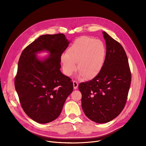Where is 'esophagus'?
Returning a JSON list of instances; mask_svg holds the SVG:
<instances>
[{
  "label": "esophagus",
  "mask_w": 146,
  "mask_h": 146,
  "mask_svg": "<svg viewBox=\"0 0 146 146\" xmlns=\"http://www.w3.org/2000/svg\"><path fill=\"white\" fill-rule=\"evenodd\" d=\"M73 88L74 90H76L78 87V83L76 81H73Z\"/></svg>",
  "instance_id": "1"
}]
</instances>
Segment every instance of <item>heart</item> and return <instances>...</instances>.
Listing matches in <instances>:
<instances>
[{
	"instance_id": "1",
	"label": "heart",
	"mask_w": 146,
	"mask_h": 146,
	"mask_svg": "<svg viewBox=\"0 0 146 146\" xmlns=\"http://www.w3.org/2000/svg\"><path fill=\"white\" fill-rule=\"evenodd\" d=\"M106 47L100 40L88 36H81L76 39L67 50L60 56L64 73L71 76L76 70L80 77L87 80L96 77L101 72L106 57Z\"/></svg>"
}]
</instances>
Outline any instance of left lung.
Segmentation results:
<instances>
[{"label":"left lung","mask_w":146,"mask_h":146,"mask_svg":"<svg viewBox=\"0 0 146 146\" xmlns=\"http://www.w3.org/2000/svg\"><path fill=\"white\" fill-rule=\"evenodd\" d=\"M106 54L100 73L92 80L81 82V106L86 115L96 123L116 118L125 105L131 81L127 54L122 46L106 32Z\"/></svg>","instance_id":"1"}]
</instances>
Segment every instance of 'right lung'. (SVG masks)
<instances>
[{
	"label": "right lung",
	"instance_id": "add662e5",
	"mask_svg": "<svg viewBox=\"0 0 146 146\" xmlns=\"http://www.w3.org/2000/svg\"><path fill=\"white\" fill-rule=\"evenodd\" d=\"M69 43L62 33L41 35L20 56L15 90L25 113L38 123L57 118L73 91L71 79L60 70V56ZM42 52H47L49 56L37 57V54Z\"/></svg>",
	"mask_w": 146,
	"mask_h": 146
}]
</instances>
